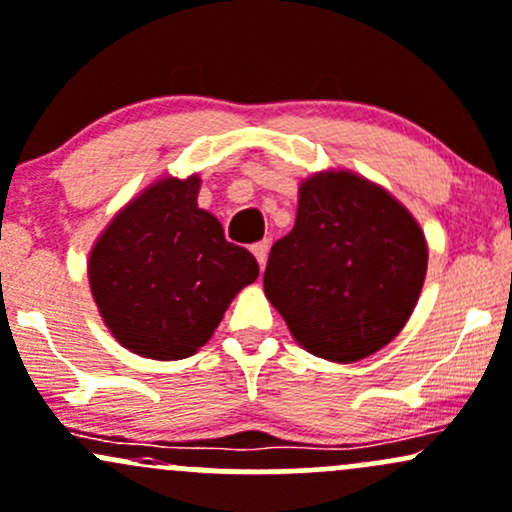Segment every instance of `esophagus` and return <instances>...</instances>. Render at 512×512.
I'll return each mask as SVG.
<instances>
[{
  "instance_id": "esophagus-1",
  "label": "esophagus",
  "mask_w": 512,
  "mask_h": 512,
  "mask_svg": "<svg viewBox=\"0 0 512 512\" xmlns=\"http://www.w3.org/2000/svg\"><path fill=\"white\" fill-rule=\"evenodd\" d=\"M252 252H255V257H257V262H260V267L265 269L267 255H269V240H262V243L252 245Z\"/></svg>"
}]
</instances>
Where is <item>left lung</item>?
Segmentation results:
<instances>
[{
	"label": "left lung",
	"instance_id": "8db88e82",
	"mask_svg": "<svg viewBox=\"0 0 512 512\" xmlns=\"http://www.w3.org/2000/svg\"><path fill=\"white\" fill-rule=\"evenodd\" d=\"M425 272L428 243L406 206L355 172H318L272 245L265 294L303 350L350 364L401 333Z\"/></svg>",
	"mask_w": 512,
	"mask_h": 512
}]
</instances>
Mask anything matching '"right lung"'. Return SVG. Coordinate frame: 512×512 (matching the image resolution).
Returning a JSON list of instances; mask_svg holds the SVG:
<instances>
[{"label": "right lung", "instance_id": "obj_1", "mask_svg": "<svg viewBox=\"0 0 512 512\" xmlns=\"http://www.w3.org/2000/svg\"><path fill=\"white\" fill-rule=\"evenodd\" d=\"M199 187L196 174L162 177L116 213L92 247L89 289L106 328L136 355H194L260 274L255 257L199 209Z\"/></svg>", "mask_w": 512, "mask_h": 512}]
</instances>
